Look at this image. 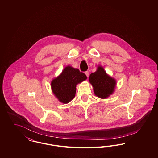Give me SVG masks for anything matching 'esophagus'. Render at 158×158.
Listing matches in <instances>:
<instances>
[{"label": "esophagus", "mask_w": 158, "mask_h": 158, "mask_svg": "<svg viewBox=\"0 0 158 158\" xmlns=\"http://www.w3.org/2000/svg\"><path fill=\"white\" fill-rule=\"evenodd\" d=\"M85 75H86L87 77H89V72L87 71V72H85Z\"/></svg>", "instance_id": "1"}]
</instances>
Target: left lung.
Here are the masks:
<instances>
[{
    "instance_id": "1",
    "label": "left lung",
    "mask_w": 158,
    "mask_h": 158,
    "mask_svg": "<svg viewBox=\"0 0 158 158\" xmlns=\"http://www.w3.org/2000/svg\"><path fill=\"white\" fill-rule=\"evenodd\" d=\"M89 81L95 95L101 99H106L112 95L117 85L116 80L108 75L101 66H98L96 72L90 74Z\"/></svg>"
}]
</instances>
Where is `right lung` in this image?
I'll return each mask as SVG.
<instances>
[{
    "label": "right lung",
    "instance_id": "obj_1",
    "mask_svg": "<svg viewBox=\"0 0 158 158\" xmlns=\"http://www.w3.org/2000/svg\"><path fill=\"white\" fill-rule=\"evenodd\" d=\"M86 79L85 74L78 69L68 66L59 75L52 79V92L60 102L68 104L75 97L76 85Z\"/></svg>",
    "mask_w": 158,
    "mask_h": 158
}]
</instances>
